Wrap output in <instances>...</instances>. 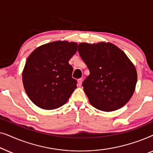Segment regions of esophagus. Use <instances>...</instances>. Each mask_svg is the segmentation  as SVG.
<instances>
[{"label": "esophagus", "instance_id": "obj_1", "mask_svg": "<svg viewBox=\"0 0 153 153\" xmlns=\"http://www.w3.org/2000/svg\"><path fill=\"white\" fill-rule=\"evenodd\" d=\"M82 79H79L78 80H77V82H78V85L79 86H81V84H82Z\"/></svg>", "mask_w": 153, "mask_h": 153}]
</instances>
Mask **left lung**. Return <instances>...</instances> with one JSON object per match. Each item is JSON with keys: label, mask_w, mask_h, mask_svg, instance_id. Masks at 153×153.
I'll return each mask as SVG.
<instances>
[{"label": "left lung", "mask_w": 153, "mask_h": 153, "mask_svg": "<svg viewBox=\"0 0 153 153\" xmlns=\"http://www.w3.org/2000/svg\"><path fill=\"white\" fill-rule=\"evenodd\" d=\"M78 51L90 74L82 85L94 107L112 111L130 100L137 81L135 67L122 50L111 43H81Z\"/></svg>", "instance_id": "1"}]
</instances>
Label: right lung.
<instances>
[{
    "label": "right lung",
    "mask_w": 153,
    "mask_h": 153,
    "mask_svg": "<svg viewBox=\"0 0 153 153\" xmlns=\"http://www.w3.org/2000/svg\"><path fill=\"white\" fill-rule=\"evenodd\" d=\"M75 42L58 41L34 50L22 74L24 86L30 100L43 109L59 108L76 88L69 60L77 51Z\"/></svg>",
    "instance_id": "add662e5"
}]
</instances>
